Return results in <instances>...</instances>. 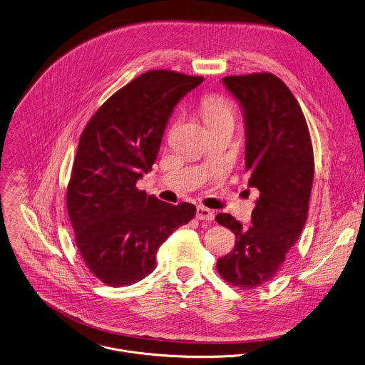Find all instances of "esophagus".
Here are the masks:
<instances>
[{
    "mask_svg": "<svg viewBox=\"0 0 365 365\" xmlns=\"http://www.w3.org/2000/svg\"><path fill=\"white\" fill-rule=\"evenodd\" d=\"M195 216L200 220H209V222H212L215 219V213L210 209L203 207V206H198L197 207V215Z\"/></svg>",
    "mask_w": 365,
    "mask_h": 365,
    "instance_id": "esophagus-1",
    "label": "esophagus"
}]
</instances>
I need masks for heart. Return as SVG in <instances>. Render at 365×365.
<instances>
[{"mask_svg":"<svg viewBox=\"0 0 365 365\" xmlns=\"http://www.w3.org/2000/svg\"><path fill=\"white\" fill-rule=\"evenodd\" d=\"M203 114L209 125L222 120H232L233 110L232 106L222 97H209L203 103Z\"/></svg>","mask_w":365,"mask_h":365,"instance_id":"obj_1","label":"heart"}]
</instances>
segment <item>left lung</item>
I'll use <instances>...</instances> for the list:
<instances>
[{
    "label": "left lung",
    "instance_id": "obj_1",
    "mask_svg": "<svg viewBox=\"0 0 365 365\" xmlns=\"http://www.w3.org/2000/svg\"><path fill=\"white\" fill-rule=\"evenodd\" d=\"M222 83L244 115L248 182L259 197L248 227L227 213L216 216L236 237L216 267L232 286L250 290L277 275L303 232L314 159L303 111L279 78L264 72L225 76Z\"/></svg>",
    "mask_w": 365,
    "mask_h": 365
}]
</instances>
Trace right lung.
Here are the masks:
<instances>
[{
    "instance_id": "1",
    "label": "right lung",
    "mask_w": 365,
    "mask_h": 365,
    "mask_svg": "<svg viewBox=\"0 0 365 365\" xmlns=\"http://www.w3.org/2000/svg\"><path fill=\"white\" fill-rule=\"evenodd\" d=\"M203 78L149 71L113 94L79 138L66 207L81 257L110 287L135 284L156 265V251L195 215L136 188L152 171L170 117Z\"/></svg>"
}]
</instances>
